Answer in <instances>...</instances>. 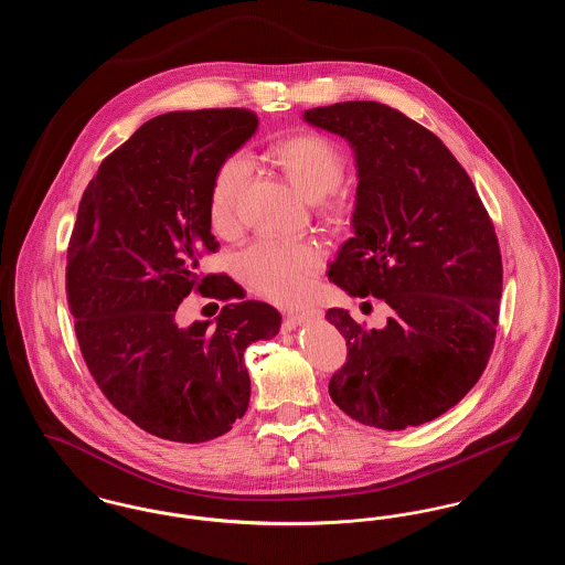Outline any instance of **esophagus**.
<instances>
[{
    "instance_id": "1",
    "label": "esophagus",
    "mask_w": 565,
    "mask_h": 565,
    "mask_svg": "<svg viewBox=\"0 0 565 565\" xmlns=\"http://www.w3.org/2000/svg\"><path fill=\"white\" fill-rule=\"evenodd\" d=\"M320 318V313L318 311H302V313H290L288 318H286V322L284 326L288 328V330H295V328H300V326H305L307 322H311V320H318Z\"/></svg>"
}]
</instances>
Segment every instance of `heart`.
<instances>
[{"label": "heart", "mask_w": 565, "mask_h": 565, "mask_svg": "<svg viewBox=\"0 0 565 565\" xmlns=\"http://www.w3.org/2000/svg\"><path fill=\"white\" fill-rule=\"evenodd\" d=\"M273 162L307 201H318L326 222L345 215V199L339 184L345 173L341 150L323 135L298 134L273 141L267 152ZM249 178L242 157H231L215 171L210 190V222L217 233H228L237 222V207ZM322 267V252L313 243L260 239L245 247L237 270L258 292L275 302H295L307 292L311 277Z\"/></svg>", "instance_id": "heart-1"}]
</instances>
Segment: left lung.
<instances>
[{"label": "left lung", "instance_id": "obj_1", "mask_svg": "<svg viewBox=\"0 0 565 565\" xmlns=\"http://www.w3.org/2000/svg\"><path fill=\"white\" fill-rule=\"evenodd\" d=\"M302 120L353 150V237L328 277L350 296L385 300V328L350 311L326 320L348 341L328 392L351 419L381 430L422 426L456 406L493 350L502 256L477 189L449 148L376 102L307 109Z\"/></svg>", "mask_w": 565, "mask_h": 565}]
</instances>
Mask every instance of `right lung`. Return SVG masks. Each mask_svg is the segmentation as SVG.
<instances>
[{
  "mask_svg": "<svg viewBox=\"0 0 565 565\" xmlns=\"http://www.w3.org/2000/svg\"><path fill=\"white\" fill-rule=\"evenodd\" d=\"M252 109L169 111L102 162L67 247V300L84 362L114 408L164 440L205 443L249 404L247 345L281 326L275 307L237 298L226 275H199L217 242L215 171L256 134ZM192 289L228 299L214 323L174 322Z\"/></svg>",
  "mask_w": 565,
  "mask_h": 565,
  "instance_id": "obj_1",
  "label": "right lung"
}]
</instances>
